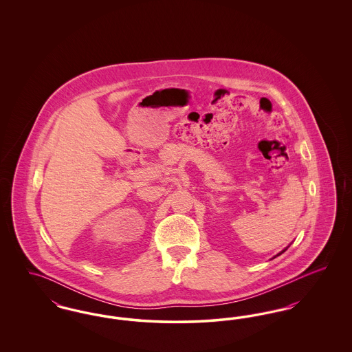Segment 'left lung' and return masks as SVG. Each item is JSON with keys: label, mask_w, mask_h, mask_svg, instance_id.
<instances>
[{"label": "left lung", "mask_w": 352, "mask_h": 352, "mask_svg": "<svg viewBox=\"0 0 352 352\" xmlns=\"http://www.w3.org/2000/svg\"><path fill=\"white\" fill-rule=\"evenodd\" d=\"M286 250H287V248H286ZM286 250H284V251L281 252V253H284V252L286 251ZM281 253H278V254H277V256H280V254H281Z\"/></svg>", "instance_id": "obj_1"}]
</instances>
